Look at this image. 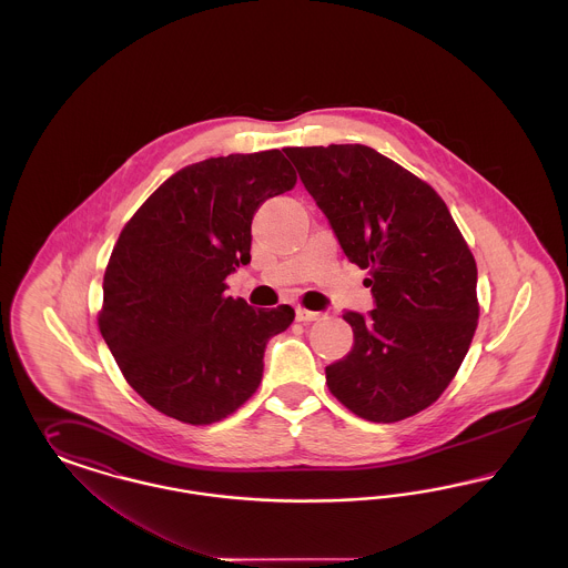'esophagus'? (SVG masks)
<instances>
[{"label":"esophagus","instance_id":"1","mask_svg":"<svg viewBox=\"0 0 568 568\" xmlns=\"http://www.w3.org/2000/svg\"><path fill=\"white\" fill-rule=\"evenodd\" d=\"M324 315L315 313V311H306V308H296V320L302 324H311V322H320Z\"/></svg>","mask_w":568,"mask_h":568}]
</instances>
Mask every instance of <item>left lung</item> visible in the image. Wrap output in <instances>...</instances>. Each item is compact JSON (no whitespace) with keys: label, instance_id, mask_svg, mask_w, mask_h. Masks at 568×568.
<instances>
[{"label":"left lung","instance_id":"left-lung-1","mask_svg":"<svg viewBox=\"0 0 568 568\" xmlns=\"http://www.w3.org/2000/svg\"><path fill=\"white\" fill-rule=\"evenodd\" d=\"M327 216L375 308L347 311L353 347L325 366L329 392L355 415L389 424L445 392L470 347L477 264L440 195L364 144L285 149Z\"/></svg>","mask_w":568,"mask_h":568}]
</instances>
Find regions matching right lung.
I'll use <instances>...</instances> for the list:
<instances>
[{
  "mask_svg": "<svg viewBox=\"0 0 568 568\" xmlns=\"http://www.w3.org/2000/svg\"><path fill=\"white\" fill-rule=\"evenodd\" d=\"M296 181L278 149L211 158L172 174L123 227L98 322L123 377L163 415L213 424L260 387L266 345L296 313L223 296V281L251 262L257 209Z\"/></svg>",
  "mask_w": 568,
  "mask_h": 568,
  "instance_id": "right-lung-1",
  "label": "right lung"
}]
</instances>
